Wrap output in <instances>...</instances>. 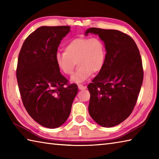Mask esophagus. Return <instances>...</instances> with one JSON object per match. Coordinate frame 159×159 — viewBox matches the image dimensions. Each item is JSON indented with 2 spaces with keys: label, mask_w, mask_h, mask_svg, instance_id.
<instances>
[{
  "label": "esophagus",
  "mask_w": 159,
  "mask_h": 159,
  "mask_svg": "<svg viewBox=\"0 0 159 159\" xmlns=\"http://www.w3.org/2000/svg\"><path fill=\"white\" fill-rule=\"evenodd\" d=\"M78 88H79V89H85L87 88V86L83 85L81 84H79V85H78Z\"/></svg>",
  "instance_id": "1"
}]
</instances>
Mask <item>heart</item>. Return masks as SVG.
Masks as SVG:
<instances>
[{"instance_id": "obj_1", "label": "heart", "mask_w": 159, "mask_h": 159, "mask_svg": "<svg viewBox=\"0 0 159 159\" xmlns=\"http://www.w3.org/2000/svg\"><path fill=\"white\" fill-rule=\"evenodd\" d=\"M64 52L56 54V63L65 75L71 76L76 62L79 67L71 78V81L75 83H82L92 73H98L103 67L106 58L105 43L97 37L74 39L65 45Z\"/></svg>"}]
</instances>
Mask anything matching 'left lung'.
I'll use <instances>...</instances> for the list:
<instances>
[{"label":"left lung","instance_id":"left-lung-1","mask_svg":"<svg viewBox=\"0 0 159 159\" xmlns=\"http://www.w3.org/2000/svg\"><path fill=\"white\" fill-rule=\"evenodd\" d=\"M98 35L106 48L102 69L89 83L88 110L98 125H119L134 110L143 80L140 52L131 37L115 30L92 27L85 33Z\"/></svg>","mask_w":159,"mask_h":159}]
</instances>
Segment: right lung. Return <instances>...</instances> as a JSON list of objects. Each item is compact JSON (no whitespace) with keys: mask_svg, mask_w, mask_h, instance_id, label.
I'll return each mask as SVG.
<instances>
[{"mask_svg":"<svg viewBox=\"0 0 159 159\" xmlns=\"http://www.w3.org/2000/svg\"><path fill=\"white\" fill-rule=\"evenodd\" d=\"M70 26H43L30 34L18 55L16 77L28 114L43 127L54 129L67 120L78 93L60 72L55 55Z\"/></svg>","mask_w":159,"mask_h":159,"instance_id":"obj_1","label":"right lung"}]
</instances>
